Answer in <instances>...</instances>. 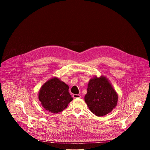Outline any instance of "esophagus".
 Returning <instances> with one entry per match:
<instances>
[{"label": "esophagus", "mask_w": 150, "mask_h": 150, "mask_svg": "<svg viewBox=\"0 0 150 150\" xmlns=\"http://www.w3.org/2000/svg\"><path fill=\"white\" fill-rule=\"evenodd\" d=\"M73 97L75 98H80L81 96L79 94H74L73 95Z\"/></svg>", "instance_id": "esophagus-1"}]
</instances>
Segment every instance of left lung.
Returning <instances> with one entry per match:
<instances>
[{"instance_id": "8db88e82", "label": "left lung", "mask_w": 150, "mask_h": 150, "mask_svg": "<svg viewBox=\"0 0 150 150\" xmlns=\"http://www.w3.org/2000/svg\"><path fill=\"white\" fill-rule=\"evenodd\" d=\"M84 99L92 113L97 116H103L116 108L118 95L108 78L94 76L88 82L87 93Z\"/></svg>"}]
</instances>
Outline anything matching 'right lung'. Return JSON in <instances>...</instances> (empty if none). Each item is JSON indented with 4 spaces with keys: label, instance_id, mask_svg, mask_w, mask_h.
<instances>
[{
    "label": "right lung",
    "instance_id": "add662e5",
    "mask_svg": "<svg viewBox=\"0 0 150 150\" xmlns=\"http://www.w3.org/2000/svg\"><path fill=\"white\" fill-rule=\"evenodd\" d=\"M38 99L45 110L57 113L65 110L73 98L69 93V86L57 77H53L42 85Z\"/></svg>",
    "mask_w": 150,
    "mask_h": 150
}]
</instances>
